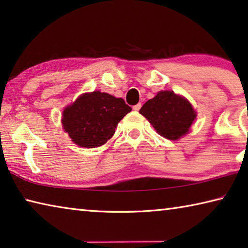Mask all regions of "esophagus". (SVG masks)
<instances>
[{
  "label": "esophagus",
  "instance_id": "34e87169",
  "mask_svg": "<svg viewBox=\"0 0 248 248\" xmlns=\"http://www.w3.org/2000/svg\"><path fill=\"white\" fill-rule=\"evenodd\" d=\"M140 108H142V104H140V103H139V104H136V105L133 106V109L137 112V111H140Z\"/></svg>",
  "mask_w": 248,
  "mask_h": 248
}]
</instances>
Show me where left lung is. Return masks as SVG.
Returning <instances> with one entry per match:
<instances>
[{
  "instance_id": "left-lung-1",
  "label": "left lung",
  "mask_w": 248,
  "mask_h": 248,
  "mask_svg": "<svg viewBox=\"0 0 248 248\" xmlns=\"http://www.w3.org/2000/svg\"><path fill=\"white\" fill-rule=\"evenodd\" d=\"M140 113L150 121L158 134L177 140L188 132L196 117L190 103L172 91H162L148 100Z\"/></svg>"
}]
</instances>
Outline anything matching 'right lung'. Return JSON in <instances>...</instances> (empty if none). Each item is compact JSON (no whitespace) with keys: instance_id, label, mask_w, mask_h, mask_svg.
<instances>
[{"instance_id":"add662e5","label":"right lung","mask_w":248,"mask_h":248,"mask_svg":"<svg viewBox=\"0 0 248 248\" xmlns=\"http://www.w3.org/2000/svg\"><path fill=\"white\" fill-rule=\"evenodd\" d=\"M132 108L123 98L96 91L79 96L63 112V127L78 145L98 147L111 139L119 122Z\"/></svg>"}]
</instances>
